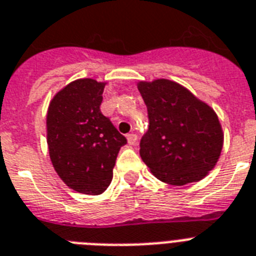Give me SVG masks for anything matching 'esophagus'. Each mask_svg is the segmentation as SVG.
Instances as JSON below:
<instances>
[{"mask_svg": "<svg viewBox=\"0 0 256 256\" xmlns=\"http://www.w3.org/2000/svg\"><path fill=\"white\" fill-rule=\"evenodd\" d=\"M126 140H128V144H130V145H136L137 136L134 133H130V134L126 136Z\"/></svg>", "mask_w": 256, "mask_h": 256, "instance_id": "34e87169", "label": "esophagus"}]
</instances>
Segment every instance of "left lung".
<instances>
[{"label":"left lung","mask_w":256,"mask_h":256,"mask_svg":"<svg viewBox=\"0 0 256 256\" xmlns=\"http://www.w3.org/2000/svg\"><path fill=\"white\" fill-rule=\"evenodd\" d=\"M149 130L140 156L153 175L172 186L202 180L216 166L224 133L216 112L188 88L170 80L140 81Z\"/></svg>","instance_id":"1"}]
</instances>
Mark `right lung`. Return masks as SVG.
Here are the masks:
<instances>
[{
  "label": "right lung",
  "instance_id": "right-lung-1",
  "mask_svg": "<svg viewBox=\"0 0 256 256\" xmlns=\"http://www.w3.org/2000/svg\"><path fill=\"white\" fill-rule=\"evenodd\" d=\"M106 82L81 78L61 88L47 112V144L57 175L69 188L100 195L112 180L126 138L100 112Z\"/></svg>",
  "mask_w": 256,
  "mask_h": 256
}]
</instances>
